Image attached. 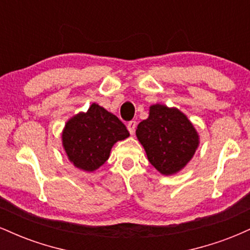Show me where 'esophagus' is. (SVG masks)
I'll list each match as a JSON object with an SVG mask.
<instances>
[{
    "label": "esophagus",
    "mask_w": 250,
    "mask_h": 250,
    "mask_svg": "<svg viewBox=\"0 0 250 250\" xmlns=\"http://www.w3.org/2000/svg\"><path fill=\"white\" fill-rule=\"evenodd\" d=\"M127 128H128V130H129V133H130V135H134V133H135V128H136V121H130V122H128Z\"/></svg>",
    "instance_id": "34e87169"
}]
</instances>
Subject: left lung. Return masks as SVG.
I'll return each instance as SVG.
<instances>
[{"mask_svg":"<svg viewBox=\"0 0 250 250\" xmlns=\"http://www.w3.org/2000/svg\"><path fill=\"white\" fill-rule=\"evenodd\" d=\"M136 136L149 162L162 175H174L193 159L200 136L193 123L177 108L149 107V116L139 123Z\"/></svg>","mask_w":250,"mask_h":250,"instance_id":"8db88e82","label":"left lung"}]
</instances>
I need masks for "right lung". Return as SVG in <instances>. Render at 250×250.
Returning a JSON list of instances; mask_svg holds the SVG:
<instances>
[{
	"instance_id": "add662e5",
	"label": "right lung",
	"mask_w": 250,
	"mask_h": 250,
	"mask_svg": "<svg viewBox=\"0 0 250 250\" xmlns=\"http://www.w3.org/2000/svg\"><path fill=\"white\" fill-rule=\"evenodd\" d=\"M128 136L125 125L114 114L93 103L85 113L68 120L62 131V146L76 168L94 171L109 159L113 146Z\"/></svg>"
}]
</instances>
